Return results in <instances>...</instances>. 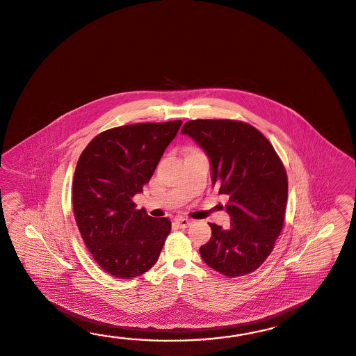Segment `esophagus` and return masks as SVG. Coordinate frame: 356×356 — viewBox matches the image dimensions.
Listing matches in <instances>:
<instances>
[{
	"label": "esophagus",
	"instance_id": "34e87169",
	"mask_svg": "<svg viewBox=\"0 0 356 356\" xmlns=\"http://www.w3.org/2000/svg\"><path fill=\"white\" fill-rule=\"evenodd\" d=\"M175 223H176L180 229H186V227H189L190 225H191V220L185 218V217H177V218L175 220Z\"/></svg>",
	"mask_w": 356,
	"mask_h": 356
}]
</instances>
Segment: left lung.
Here are the masks:
<instances>
[{
	"label": "left lung",
	"instance_id": "1",
	"mask_svg": "<svg viewBox=\"0 0 356 356\" xmlns=\"http://www.w3.org/2000/svg\"><path fill=\"white\" fill-rule=\"evenodd\" d=\"M188 134L206 150L212 181L229 195L231 227L209 223L211 240L199 252L223 276H246L272 253L284 227L287 175L273 145L258 129L237 120H190Z\"/></svg>",
	"mask_w": 356,
	"mask_h": 356
}]
</instances>
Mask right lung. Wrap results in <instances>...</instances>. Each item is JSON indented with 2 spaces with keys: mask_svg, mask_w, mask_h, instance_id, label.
<instances>
[{
  "mask_svg": "<svg viewBox=\"0 0 356 356\" xmlns=\"http://www.w3.org/2000/svg\"><path fill=\"white\" fill-rule=\"evenodd\" d=\"M181 124L112 127L80 154L72 181L75 221L95 263L111 276H140L159 259L171 222L136 209L133 197L149 182Z\"/></svg>",
  "mask_w": 356,
  "mask_h": 356,
  "instance_id": "add662e5",
  "label": "right lung"
}]
</instances>
